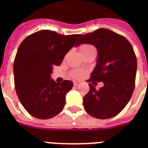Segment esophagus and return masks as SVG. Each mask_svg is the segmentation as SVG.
<instances>
[{
	"label": "esophagus",
	"mask_w": 148,
	"mask_h": 148,
	"mask_svg": "<svg viewBox=\"0 0 148 148\" xmlns=\"http://www.w3.org/2000/svg\"><path fill=\"white\" fill-rule=\"evenodd\" d=\"M79 84H81V82H80V81H74V86H78Z\"/></svg>",
	"instance_id": "1"
}]
</instances>
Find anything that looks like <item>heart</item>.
<instances>
[{"mask_svg":"<svg viewBox=\"0 0 148 148\" xmlns=\"http://www.w3.org/2000/svg\"><path fill=\"white\" fill-rule=\"evenodd\" d=\"M91 47H94L90 46V45H83V46H81V52H83V51H86V50L90 49ZM82 74H83V72L81 71H75L73 73V77H81L82 76Z\"/></svg>","mask_w":148,"mask_h":148,"instance_id":"heart-1","label":"heart"}]
</instances>
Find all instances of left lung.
Segmentation results:
<instances>
[{
	"label": "left lung",
	"mask_w": 148,
	"mask_h": 148,
	"mask_svg": "<svg viewBox=\"0 0 148 148\" xmlns=\"http://www.w3.org/2000/svg\"><path fill=\"white\" fill-rule=\"evenodd\" d=\"M84 44L94 45L97 51V64L88 81H102L103 86L96 90L89 84L84 108L98 119L114 117L127 104L134 89L137 58L133 47L124 37L105 28L83 35L75 47Z\"/></svg>",
	"instance_id": "1"
}]
</instances>
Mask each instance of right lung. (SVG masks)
I'll return each mask as SVG.
<instances>
[{"instance_id":"obj_1","label":"right lung","mask_w":148,"mask_h":148,"mask_svg":"<svg viewBox=\"0 0 148 148\" xmlns=\"http://www.w3.org/2000/svg\"><path fill=\"white\" fill-rule=\"evenodd\" d=\"M81 36L42 30L20 45L14 62L15 90L23 107L33 117L49 119L63 110L73 82L56 83L51 75L53 67L61 64Z\"/></svg>"}]
</instances>
